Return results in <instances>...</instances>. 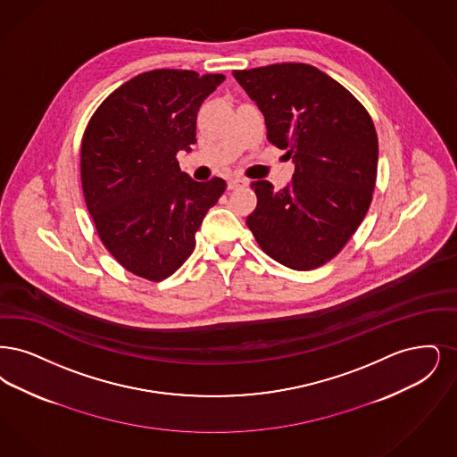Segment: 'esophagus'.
I'll use <instances>...</instances> for the list:
<instances>
[{"label": "esophagus", "mask_w": 457, "mask_h": 457, "mask_svg": "<svg viewBox=\"0 0 457 457\" xmlns=\"http://www.w3.org/2000/svg\"><path fill=\"white\" fill-rule=\"evenodd\" d=\"M247 186V180L242 178H230L228 179V189H240V187H245Z\"/></svg>", "instance_id": "34e87169"}]
</instances>
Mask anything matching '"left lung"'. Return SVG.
I'll return each mask as SVG.
<instances>
[{"mask_svg":"<svg viewBox=\"0 0 457 457\" xmlns=\"http://www.w3.org/2000/svg\"><path fill=\"white\" fill-rule=\"evenodd\" d=\"M258 104L268 139L295 163L292 182L258 196L247 227L279 264L309 271L337 256L365 217L378 179V143L367 109L316 66L281 62L236 70Z\"/></svg>","mask_w":457,"mask_h":457,"instance_id":"left-lung-1","label":"left lung"}]
</instances>
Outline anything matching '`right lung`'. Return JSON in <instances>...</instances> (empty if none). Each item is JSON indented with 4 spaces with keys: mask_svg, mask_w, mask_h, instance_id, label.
<instances>
[{
    "mask_svg": "<svg viewBox=\"0 0 457 457\" xmlns=\"http://www.w3.org/2000/svg\"><path fill=\"white\" fill-rule=\"evenodd\" d=\"M223 79L152 70L122 83L87 124L85 203L105 249L137 277L162 281L176 273L227 187L220 178L193 180L176 159L196 143L199 107Z\"/></svg>",
    "mask_w": 457,
    "mask_h": 457,
    "instance_id": "1",
    "label": "right lung"
}]
</instances>
